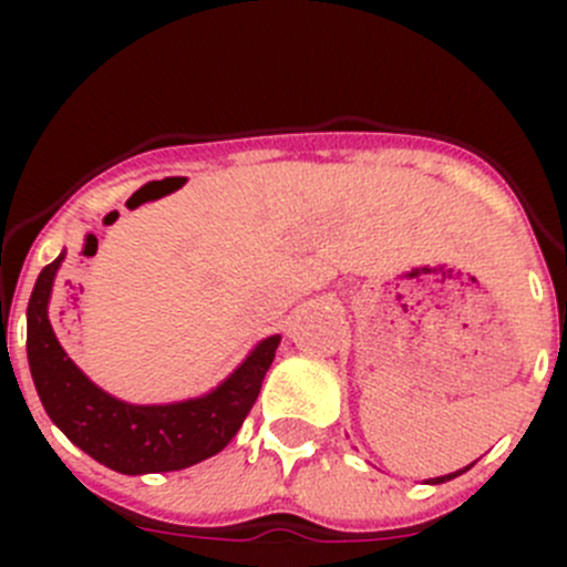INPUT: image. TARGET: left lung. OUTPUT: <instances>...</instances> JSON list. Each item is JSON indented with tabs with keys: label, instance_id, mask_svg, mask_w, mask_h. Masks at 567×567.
I'll return each mask as SVG.
<instances>
[{
	"label": "left lung",
	"instance_id": "1",
	"mask_svg": "<svg viewBox=\"0 0 567 567\" xmlns=\"http://www.w3.org/2000/svg\"><path fill=\"white\" fill-rule=\"evenodd\" d=\"M466 468H468V466H466ZM466 468H461V472H453V474H444V477H436V480H433V483H444V480H453V477H458V474L466 472Z\"/></svg>",
	"mask_w": 567,
	"mask_h": 567
}]
</instances>
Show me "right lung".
<instances>
[{"instance_id": "add662e5", "label": "right lung", "mask_w": 567, "mask_h": 567, "mask_svg": "<svg viewBox=\"0 0 567 567\" xmlns=\"http://www.w3.org/2000/svg\"><path fill=\"white\" fill-rule=\"evenodd\" d=\"M62 255L40 271L27 307V357L45 414L76 447L123 474L177 472L221 453L260 394L279 334L205 398L173 405H128L93 384L68 359L49 323V296Z\"/></svg>"}]
</instances>
